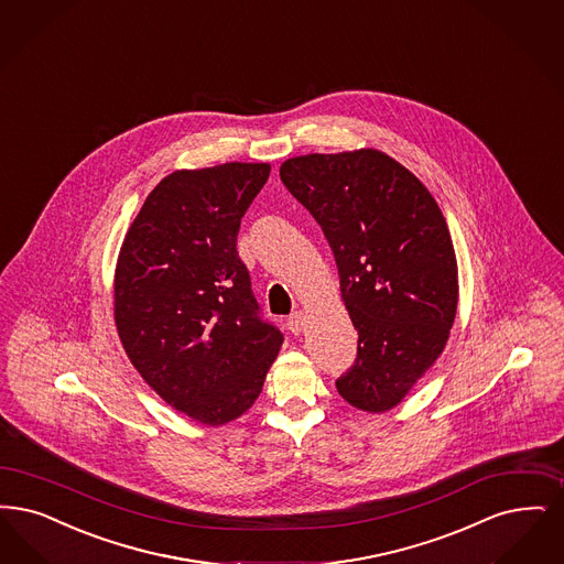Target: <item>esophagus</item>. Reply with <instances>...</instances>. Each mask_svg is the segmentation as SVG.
Instances as JSON below:
<instances>
[{"mask_svg": "<svg viewBox=\"0 0 564 564\" xmlns=\"http://www.w3.org/2000/svg\"><path fill=\"white\" fill-rule=\"evenodd\" d=\"M304 323H306L304 313H302V311H295V313L288 318V329L297 336V334L304 332Z\"/></svg>", "mask_w": 564, "mask_h": 564, "instance_id": "34e87169", "label": "esophagus"}]
</instances>
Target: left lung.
Masks as SVG:
<instances>
[{"label":"left lung","mask_w":564,"mask_h":564,"mask_svg":"<svg viewBox=\"0 0 564 564\" xmlns=\"http://www.w3.org/2000/svg\"><path fill=\"white\" fill-rule=\"evenodd\" d=\"M279 174L323 228L359 332L339 397L367 413L390 411L441 357L457 313L445 216L405 165L376 149L300 155Z\"/></svg>","instance_id":"1"}]
</instances>
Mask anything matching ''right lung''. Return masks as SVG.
<instances>
[{
	"mask_svg": "<svg viewBox=\"0 0 564 564\" xmlns=\"http://www.w3.org/2000/svg\"><path fill=\"white\" fill-rule=\"evenodd\" d=\"M269 163L176 170L142 203L119 249L117 334L142 380L205 426L243 415L283 334L258 315L237 232Z\"/></svg>",
	"mask_w": 564,
	"mask_h": 564,
	"instance_id": "1",
	"label": "right lung"
}]
</instances>
